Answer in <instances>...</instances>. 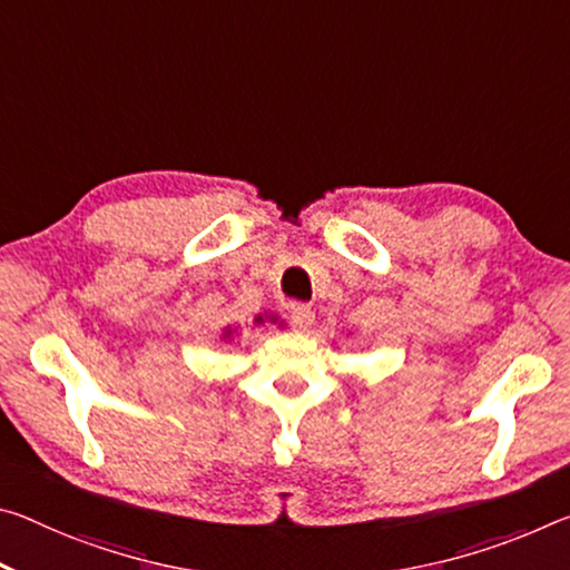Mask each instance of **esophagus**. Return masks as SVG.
<instances>
[{
  "label": "esophagus",
  "mask_w": 570,
  "mask_h": 570,
  "mask_svg": "<svg viewBox=\"0 0 570 570\" xmlns=\"http://www.w3.org/2000/svg\"><path fill=\"white\" fill-rule=\"evenodd\" d=\"M292 324L299 332H309L312 324H314V312L309 309V306L292 304Z\"/></svg>",
  "instance_id": "obj_1"
}]
</instances>
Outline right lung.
I'll return each mask as SVG.
<instances>
[{
    "instance_id": "right-lung-1",
    "label": "right lung",
    "mask_w": 570,
    "mask_h": 570,
    "mask_svg": "<svg viewBox=\"0 0 570 570\" xmlns=\"http://www.w3.org/2000/svg\"><path fill=\"white\" fill-rule=\"evenodd\" d=\"M266 322L284 327V322H278L276 314H268L266 312V314H256V317H253V324H256V327H261V324H266ZM236 334H240V327H230V324H228V327L220 330L218 337H220V342H233V337H236Z\"/></svg>"
}]
</instances>
